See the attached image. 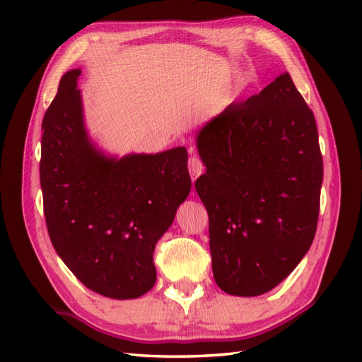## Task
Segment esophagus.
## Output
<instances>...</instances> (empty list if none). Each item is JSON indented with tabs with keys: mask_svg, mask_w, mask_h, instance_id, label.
I'll return each instance as SVG.
<instances>
[{
	"mask_svg": "<svg viewBox=\"0 0 362 362\" xmlns=\"http://www.w3.org/2000/svg\"><path fill=\"white\" fill-rule=\"evenodd\" d=\"M202 171H204V163L201 161V158H197L194 156L191 157L189 158V174H191V179H193V182L202 174Z\"/></svg>",
	"mask_w": 362,
	"mask_h": 362,
	"instance_id": "esophagus-1",
	"label": "esophagus"
}]
</instances>
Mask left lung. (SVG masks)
Listing matches in <instances>:
<instances>
[{
	"label": "left lung",
	"mask_w": 362,
	"mask_h": 362,
	"mask_svg": "<svg viewBox=\"0 0 362 362\" xmlns=\"http://www.w3.org/2000/svg\"><path fill=\"white\" fill-rule=\"evenodd\" d=\"M197 149L214 280L232 296L264 294L316 235L324 161L314 113L284 73L206 122Z\"/></svg>",
	"instance_id": "8db88e82"
}]
</instances>
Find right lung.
<instances>
[{
    "instance_id": "1",
    "label": "right lung",
    "mask_w": 362,
    "mask_h": 362,
    "mask_svg": "<svg viewBox=\"0 0 362 362\" xmlns=\"http://www.w3.org/2000/svg\"><path fill=\"white\" fill-rule=\"evenodd\" d=\"M79 76L64 74L42 122L46 227L82 284L104 297L136 298L156 284L153 249L189 194L188 153L103 156L83 127Z\"/></svg>"
}]
</instances>
